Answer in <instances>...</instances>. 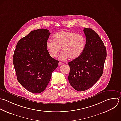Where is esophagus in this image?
I'll use <instances>...</instances> for the list:
<instances>
[{
  "mask_svg": "<svg viewBox=\"0 0 121 121\" xmlns=\"http://www.w3.org/2000/svg\"><path fill=\"white\" fill-rule=\"evenodd\" d=\"M62 64H63V63L61 62H59L58 63V65H59V66H60V65H62Z\"/></svg>",
  "mask_w": 121,
  "mask_h": 121,
  "instance_id": "34e87169",
  "label": "esophagus"
}]
</instances>
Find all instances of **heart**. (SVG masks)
<instances>
[{"label": "heart", "instance_id": "obj_1", "mask_svg": "<svg viewBox=\"0 0 121 121\" xmlns=\"http://www.w3.org/2000/svg\"><path fill=\"white\" fill-rule=\"evenodd\" d=\"M86 44L85 37L75 32L60 31L53 35V41L49 40L46 43V49L50 55L54 58L60 52V60H64L69 57L75 59L82 53Z\"/></svg>", "mask_w": 121, "mask_h": 121}]
</instances>
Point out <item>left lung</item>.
<instances>
[{
	"instance_id": "8db88e82",
	"label": "left lung",
	"mask_w": 121,
	"mask_h": 121,
	"mask_svg": "<svg viewBox=\"0 0 121 121\" xmlns=\"http://www.w3.org/2000/svg\"><path fill=\"white\" fill-rule=\"evenodd\" d=\"M83 31L86 37L84 50L79 57L68 63L69 81L78 91L89 89L100 78L106 58L105 47L98 34L91 28Z\"/></svg>"
}]
</instances>
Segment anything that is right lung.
<instances>
[{
  "label": "right lung",
  "mask_w": 121,
  "mask_h": 121,
  "mask_svg": "<svg viewBox=\"0 0 121 121\" xmlns=\"http://www.w3.org/2000/svg\"><path fill=\"white\" fill-rule=\"evenodd\" d=\"M50 34L45 29L32 31L18 41L14 52L13 62L17 79L33 93L45 90L59 62L50 55L46 49Z\"/></svg>",
  "instance_id": "add662e5"
}]
</instances>
